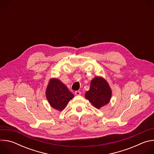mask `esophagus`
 Returning a JSON list of instances; mask_svg holds the SVG:
<instances>
[{
    "mask_svg": "<svg viewBox=\"0 0 154 154\" xmlns=\"http://www.w3.org/2000/svg\"><path fill=\"white\" fill-rule=\"evenodd\" d=\"M75 94L76 96H79V95L81 94V92L79 91H77L75 92Z\"/></svg>",
    "mask_w": 154,
    "mask_h": 154,
    "instance_id": "34e87169",
    "label": "esophagus"
}]
</instances>
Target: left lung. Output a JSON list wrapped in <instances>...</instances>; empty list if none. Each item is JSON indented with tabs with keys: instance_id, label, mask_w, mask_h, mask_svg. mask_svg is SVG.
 <instances>
[{
	"instance_id": "8db88e82",
	"label": "left lung",
	"mask_w": 154,
	"mask_h": 154,
	"mask_svg": "<svg viewBox=\"0 0 154 154\" xmlns=\"http://www.w3.org/2000/svg\"><path fill=\"white\" fill-rule=\"evenodd\" d=\"M112 91L107 81L100 76H96L91 81L90 90L85 97L96 108L100 109L110 101Z\"/></svg>"
}]
</instances>
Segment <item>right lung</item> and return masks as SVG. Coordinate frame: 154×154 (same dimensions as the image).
Instances as JSON below:
<instances>
[{"label": "right lung", "mask_w": 154, "mask_h": 154, "mask_svg": "<svg viewBox=\"0 0 154 154\" xmlns=\"http://www.w3.org/2000/svg\"><path fill=\"white\" fill-rule=\"evenodd\" d=\"M46 98L51 106L60 112L63 110L69 102L74 97L59 79H50L46 90Z\"/></svg>", "instance_id": "right-lung-1"}]
</instances>
